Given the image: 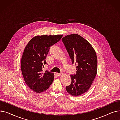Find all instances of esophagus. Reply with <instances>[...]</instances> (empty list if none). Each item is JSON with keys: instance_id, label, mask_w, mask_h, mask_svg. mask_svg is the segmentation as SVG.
<instances>
[{"instance_id": "obj_1", "label": "esophagus", "mask_w": 120, "mask_h": 120, "mask_svg": "<svg viewBox=\"0 0 120 120\" xmlns=\"http://www.w3.org/2000/svg\"><path fill=\"white\" fill-rule=\"evenodd\" d=\"M62 74H63L62 72H61V73H57V76H60V75H62Z\"/></svg>"}]
</instances>
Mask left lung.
Wrapping results in <instances>:
<instances>
[{"label": "left lung", "instance_id": "8db88e82", "mask_svg": "<svg viewBox=\"0 0 120 120\" xmlns=\"http://www.w3.org/2000/svg\"><path fill=\"white\" fill-rule=\"evenodd\" d=\"M62 41L72 64L77 66L76 73L71 75V83L66 89L72 96H78L89 90L96 76V53L90 44L77 34L67 35Z\"/></svg>", "mask_w": 120, "mask_h": 120}]
</instances>
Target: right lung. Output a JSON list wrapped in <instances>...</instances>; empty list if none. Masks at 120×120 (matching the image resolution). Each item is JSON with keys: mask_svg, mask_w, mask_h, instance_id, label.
Segmentation results:
<instances>
[{"mask_svg": "<svg viewBox=\"0 0 120 120\" xmlns=\"http://www.w3.org/2000/svg\"><path fill=\"white\" fill-rule=\"evenodd\" d=\"M62 35H41L33 38L25 47L21 61V71L29 88L37 93L47 90L54 79L53 73L43 72L50 48L60 40Z\"/></svg>", "mask_w": 120, "mask_h": 120, "instance_id": "obj_1", "label": "right lung"}]
</instances>
